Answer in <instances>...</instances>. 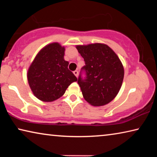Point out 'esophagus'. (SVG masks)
Here are the masks:
<instances>
[{"label": "esophagus", "mask_w": 157, "mask_h": 157, "mask_svg": "<svg viewBox=\"0 0 157 157\" xmlns=\"http://www.w3.org/2000/svg\"><path fill=\"white\" fill-rule=\"evenodd\" d=\"M73 73H74V75H75L77 78H78V71H75L73 72Z\"/></svg>", "instance_id": "1"}]
</instances>
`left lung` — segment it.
<instances>
[{
	"mask_svg": "<svg viewBox=\"0 0 157 157\" xmlns=\"http://www.w3.org/2000/svg\"><path fill=\"white\" fill-rule=\"evenodd\" d=\"M84 58L86 79L78 83L87 102L95 107L105 105L116 98L124 78V68L116 52L105 44L77 45Z\"/></svg>",
	"mask_w": 157,
	"mask_h": 157,
	"instance_id": "obj_1",
	"label": "left lung"
}]
</instances>
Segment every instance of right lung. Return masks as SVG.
Returning a JSON list of instances; mask_svg holds the SVG:
<instances>
[{
	"label": "right lung",
	"mask_w": 157,
	"mask_h": 157,
	"mask_svg": "<svg viewBox=\"0 0 157 157\" xmlns=\"http://www.w3.org/2000/svg\"><path fill=\"white\" fill-rule=\"evenodd\" d=\"M65 47L53 42L39 50L29 67L27 78L34 96L43 102H52L64 94L78 80L63 59Z\"/></svg>",
	"instance_id": "add662e5"
}]
</instances>
